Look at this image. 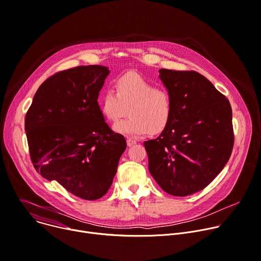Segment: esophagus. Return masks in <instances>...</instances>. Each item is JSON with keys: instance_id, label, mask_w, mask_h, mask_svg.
<instances>
[{"instance_id": "obj_1", "label": "esophagus", "mask_w": 261, "mask_h": 261, "mask_svg": "<svg viewBox=\"0 0 261 261\" xmlns=\"http://www.w3.org/2000/svg\"><path fill=\"white\" fill-rule=\"evenodd\" d=\"M126 143H127V146H134L135 144H137V141L135 139H133V138H127L126 139Z\"/></svg>"}]
</instances>
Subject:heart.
<instances>
[{
	"mask_svg": "<svg viewBox=\"0 0 261 261\" xmlns=\"http://www.w3.org/2000/svg\"><path fill=\"white\" fill-rule=\"evenodd\" d=\"M102 114L117 121L129 112V117L114 124L116 133L138 137L162 132L169 123L173 102L170 92L155 87L149 80L129 73L116 80V91L109 88L99 100Z\"/></svg>",
	"mask_w": 261,
	"mask_h": 261,
	"instance_id": "heart-1",
	"label": "heart"
}]
</instances>
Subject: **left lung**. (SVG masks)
Returning a JSON list of instances; mask_svg holds the SVG:
<instances>
[{
    "instance_id": "obj_1",
    "label": "left lung",
    "mask_w": 261,
    "mask_h": 261,
    "mask_svg": "<svg viewBox=\"0 0 261 261\" xmlns=\"http://www.w3.org/2000/svg\"><path fill=\"white\" fill-rule=\"evenodd\" d=\"M159 73L173 111L161 135L144 142L148 170L165 192L186 196L207 187L229 161L232 109L226 96L195 71Z\"/></svg>"
}]
</instances>
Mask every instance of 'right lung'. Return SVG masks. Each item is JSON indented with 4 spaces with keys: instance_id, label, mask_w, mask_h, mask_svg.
I'll return each instance as SVG.
<instances>
[{
    "instance_id": "right-lung-1",
    "label": "right lung",
    "mask_w": 261,
    "mask_h": 261,
    "mask_svg": "<svg viewBox=\"0 0 261 261\" xmlns=\"http://www.w3.org/2000/svg\"><path fill=\"white\" fill-rule=\"evenodd\" d=\"M109 74L108 67L98 65L54 74L36 91L25 118L35 170L88 200L108 192L126 148L98 105Z\"/></svg>"
}]
</instances>
